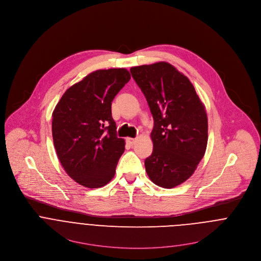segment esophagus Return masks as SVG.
<instances>
[{"label": "esophagus", "instance_id": "34e87169", "mask_svg": "<svg viewBox=\"0 0 261 261\" xmlns=\"http://www.w3.org/2000/svg\"><path fill=\"white\" fill-rule=\"evenodd\" d=\"M136 142H137V139H134V138H127V139H126V142H127L129 145L135 144Z\"/></svg>", "mask_w": 261, "mask_h": 261}]
</instances>
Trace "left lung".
I'll return each mask as SVG.
<instances>
[{
	"label": "left lung",
	"mask_w": 261,
	"mask_h": 261,
	"mask_svg": "<svg viewBox=\"0 0 261 261\" xmlns=\"http://www.w3.org/2000/svg\"><path fill=\"white\" fill-rule=\"evenodd\" d=\"M154 120L153 149L145 170L159 187L172 189L189 179L207 144V116L190 80L166 62L130 69Z\"/></svg>",
	"instance_id": "obj_1"
}]
</instances>
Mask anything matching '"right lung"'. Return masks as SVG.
<instances>
[{"label":"right lung","instance_id":"right-lung-1","mask_svg":"<svg viewBox=\"0 0 261 261\" xmlns=\"http://www.w3.org/2000/svg\"><path fill=\"white\" fill-rule=\"evenodd\" d=\"M129 80L125 69L93 71L69 88L53 112L58 158L85 188H101L115 176L125 142L117 136L112 101Z\"/></svg>","mask_w":261,"mask_h":261}]
</instances>
